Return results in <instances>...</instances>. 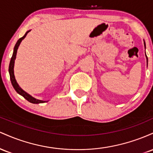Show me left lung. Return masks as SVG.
I'll return each mask as SVG.
<instances>
[{
    "instance_id": "obj_1",
    "label": "left lung",
    "mask_w": 153,
    "mask_h": 153,
    "mask_svg": "<svg viewBox=\"0 0 153 153\" xmlns=\"http://www.w3.org/2000/svg\"><path fill=\"white\" fill-rule=\"evenodd\" d=\"M146 57H147V56H146Z\"/></svg>"
}]
</instances>
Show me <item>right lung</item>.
Wrapping results in <instances>:
<instances>
[{"mask_svg":"<svg viewBox=\"0 0 153 153\" xmlns=\"http://www.w3.org/2000/svg\"><path fill=\"white\" fill-rule=\"evenodd\" d=\"M30 31H28L27 32L24 34V36H22V38H20L17 41L15 47H14V50H13V55H12L11 59H10V64H9V68H8V72H9V74H10V81H11L12 85L13 87L14 88V89L16 90L18 94H19L20 95H22L24 99H26L27 101H29V102L32 103H44L45 101H41V100H38L34 99V97L30 96L29 94H28L27 93L25 92L24 91H23L19 85L17 83L16 80L15 79V76H14V73H13V68H14V62H15V59H16V52H17V50H18V47L20 45V43L22 42V41L25 38V36H26V34L29 32Z\"/></svg>","mask_w":153,"mask_h":153,"instance_id":"add662e5","label":"right lung"}]
</instances>
